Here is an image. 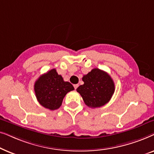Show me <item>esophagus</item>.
Segmentation results:
<instances>
[{"instance_id": "obj_1", "label": "esophagus", "mask_w": 154, "mask_h": 154, "mask_svg": "<svg viewBox=\"0 0 154 154\" xmlns=\"http://www.w3.org/2000/svg\"><path fill=\"white\" fill-rule=\"evenodd\" d=\"M73 87H74L75 90H76L78 87H79V85H78V84H75V85H73Z\"/></svg>"}]
</instances>
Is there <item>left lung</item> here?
Returning a JSON list of instances; mask_svg holds the SVG:
<instances>
[{"instance_id":"1","label":"left lung","mask_w":154,"mask_h":154,"mask_svg":"<svg viewBox=\"0 0 154 154\" xmlns=\"http://www.w3.org/2000/svg\"><path fill=\"white\" fill-rule=\"evenodd\" d=\"M83 85H80L76 90L88 106L97 108L109 102L114 93L115 85L113 79L108 73L99 69H93L84 75Z\"/></svg>"}]
</instances>
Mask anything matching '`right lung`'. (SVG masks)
<instances>
[{"mask_svg": "<svg viewBox=\"0 0 154 154\" xmlns=\"http://www.w3.org/2000/svg\"><path fill=\"white\" fill-rule=\"evenodd\" d=\"M74 90L69 82L64 81L53 69L41 75L34 84V91L40 104L50 110H55L62 105L63 99Z\"/></svg>", "mask_w": 154, "mask_h": 154, "instance_id": "right-lung-1", "label": "right lung"}]
</instances>
